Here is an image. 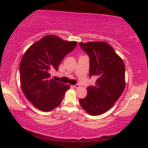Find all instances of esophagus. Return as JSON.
<instances>
[{
	"label": "esophagus",
	"mask_w": 148,
	"mask_h": 148,
	"mask_svg": "<svg viewBox=\"0 0 148 148\" xmlns=\"http://www.w3.org/2000/svg\"><path fill=\"white\" fill-rule=\"evenodd\" d=\"M74 87L75 88H79L80 86L79 85V84H75V85H74Z\"/></svg>",
	"instance_id": "34e87169"
}]
</instances>
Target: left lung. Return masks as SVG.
<instances>
[{
  "mask_svg": "<svg viewBox=\"0 0 148 148\" xmlns=\"http://www.w3.org/2000/svg\"><path fill=\"white\" fill-rule=\"evenodd\" d=\"M90 57V76L98 77L95 86L87 87L86 98L79 99L88 114H102L111 109L123 92L125 67L123 60L106 42H80Z\"/></svg>",
  "mask_w": 148,
  "mask_h": 148,
  "instance_id": "obj_1",
  "label": "left lung"
}]
</instances>
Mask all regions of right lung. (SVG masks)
<instances>
[{"label":"right lung","instance_id":"add662e5","mask_svg":"<svg viewBox=\"0 0 148 148\" xmlns=\"http://www.w3.org/2000/svg\"><path fill=\"white\" fill-rule=\"evenodd\" d=\"M77 43L48 35L31 45L20 65L21 89L27 99L42 111H49L60 104L70 85L51 79L50 72L58 70L65 56Z\"/></svg>","mask_w":148,"mask_h":148}]
</instances>
